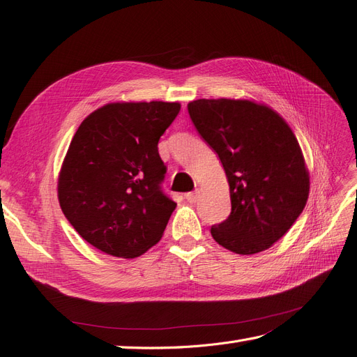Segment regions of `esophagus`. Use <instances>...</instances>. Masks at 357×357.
<instances>
[{
	"instance_id": "34e87169",
	"label": "esophagus",
	"mask_w": 357,
	"mask_h": 357,
	"mask_svg": "<svg viewBox=\"0 0 357 357\" xmlns=\"http://www.w3.org/2000/svg\"><path fill=\"white\" fill-rule=\"evenodd\" d=\"M198 198H199V190H193V192L186 193V199H188L189 202H192V204L197 202Z\"/></svg>"
}]
</instances>
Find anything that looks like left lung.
I'll return each mask as SVG.
<instances>
[{
    "label": "left lung",
    "mask_w": 357,
    "mask_h": 357,
    "mask_svg": "<svg viewBox=\"0 0 357 357\" xmlns=\"http://www.w3.org/2000/svg\"><path fill=\"white\" fill-rule=\"evenodd\" d=\"M188 112L229 183L231 214L211 226L213 238L238 255L266 250L308 199L310 177L295 134L278 113L247 100H197Z\"/></svg>",
    "instance_id": "8db88e82"
}]
</instances>
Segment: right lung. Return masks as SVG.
<instances>
[{
  "mask_svg": "<svg viewBox=\"0 0 357 357\" xmlns=\"http://www.w3.org/2000/svg\"><path fill=\"white\" fill-rule=\"evenodd\" d=\"M178 102H112L74 134L58 181L62 213L83 240L116 257L155 245L176 208L162 190L158 143Z\"/></svg>",
  "mask_w": 357,
  "mask_h": 357,
  "instance_id": "add662e5",
  "label": "right lung"
}]
</instances>
